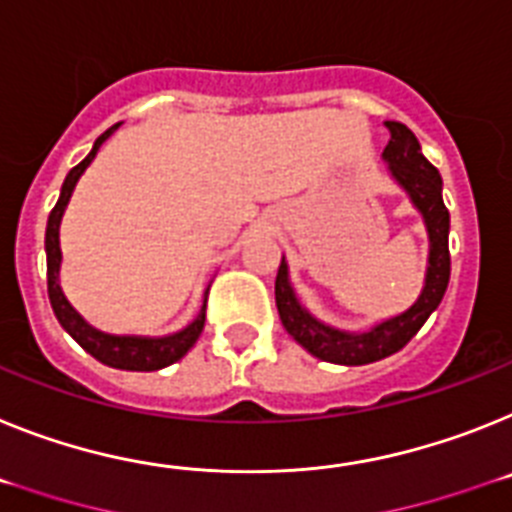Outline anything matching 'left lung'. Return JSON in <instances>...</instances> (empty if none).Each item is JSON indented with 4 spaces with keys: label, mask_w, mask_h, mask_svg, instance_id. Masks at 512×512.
Instances as JSON below:
<instances>
[{
    "label": "left lung",
    "mask_w": 512,
    "mask_h": 512,
    "mask_svg": "<svg viewBox=\"0 0 512 512\" xmlns=\"http://www.w3.org/2000/svg\"><path fill=\"white\" fill-rule=\"evenodd\" d=\"M386 128H389V144L381 151L386 172L394 185L410 198L428 234V265H425V278H422L417 299L399 314L376 319L363 330H342L335 324L322 322L301 301L293 288L286 255L275 275V304H278V314L288 335L299 342L306 353L319 361L337 363V366H366V363H376L399 353L438 309L448 288V278H451V255H448L451 216L443 203L441 172L422 157L420 141L404 123L386 121Z\"/></svg>",
    "instance_id": "8db88e82"
}]
</instances>
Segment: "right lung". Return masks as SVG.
<instances>
[{
    "label": "right lung",
    "mask_w": 512,
    "mask_h": 512,
    "mask_svg": "<svg viewBox=\"0 0 512 512\" xmlns=\"http://www.w3.org/2000/svg\"><path fill=\"white\" fill-rule=\"evenodd\" d=\"M121 123H115L113 128L97 136V141L92 144V151L82 162L69 170L64 185H61V195L56 206H53L51 216H48L46 226V268H48V299H51V309L59 319V324L69 332L74 340L82 345L92 358H97L100 363L110 368H121V371H159L164 366H172L175 361H180L182 355L188 353L195 345V340L201 337L203 322H206V299H208V281L206 291H203V306L201 311L190 319L182 330L170 332V335H113V332H102L97 327H92L87 319L79 314L71 301L66 299L64 288H61V221H64L66 206L71 201V193L77 188L79 177L84 175V170L90 167L92 159L97 157V151L105 141L118 131Z\"/></svg>",
    "instance_id": "obj_1"
}]
</instances>
